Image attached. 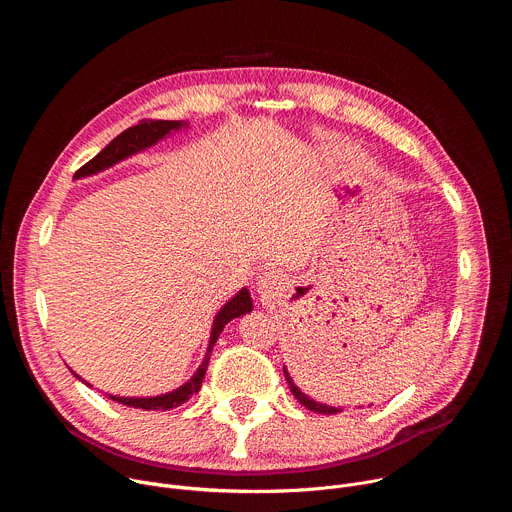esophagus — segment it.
Segmentation results:
<instances>
[{"label": "esophagus", "instance_id": "34e87169", "mask_svg": "<svg viewBox=\"0 0 512 512\" xmlns=\"http://www.w3.org/2000/svg\"><path fill=\"white\" fill-rule=\"evenodd\" d=\"M281 289V277L275 271H265L257 277V294L261 300H271Z\"/></svg>", "mask_w": 512, "mask_h": 512}]
</instances>
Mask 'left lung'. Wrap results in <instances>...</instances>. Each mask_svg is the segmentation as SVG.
Instances as JSON below:
<instances>
[{
    "label": "left lung",
    "mask_w": 512,
    "mask_h": 512,
    "mask_svg": "<svg viewBox=\"0 0 512 512\" xmlns=\"http://www.w3.org/2000/svg\"><path fill=\"white\" fill-rule=\"evenodd\" d=\"M283 375H285V381H287V385H289L291 395H294L306 409H310V411H314V413H322V415H334V413H340V411H342V407H332V405H326V403H320V401L308 397V395L294 383V379L289 377V373H287L285 367H283ZM360 407H362V405H360Z\"/></svg>",
    "instance_id": "1"
}]
</instances>
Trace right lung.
I'll return each mask as SVG.
<instances>
[{
	"mask_svg": "<svg viewBox=\"0 0 512 512\" xmlns=\"http://www.w3.org/2000/svg\"><path fill=\"white\" fill-rule=\"evenodd\" d=\"M190 123L188 121H143L139 125H133L129 129H125L123 133H119L107 148H103L91 162H87L77 174H75V180H81V178H87V176H95L103 170H109L113 168L115 164L135 156V154H141L145 150H150L152 145H156L158 141L182 131V129H188ZM253 310V300H251V294L247 287H241L237 294L216 312L214 320H212V328H210V338H208V346H206V352H204V358L202 362L198 364V369L194 371V375L184 383L180 385L178 389L174 391H168V393H162V395H154V397H119V395H111V393H105L107 399L119 403V405H127V407H133V409H143V411H168V409H174L182 403H186L194 393H198L200 385H202V379L206 375V369H208V360H210V352L218 340V336H221V332L225 330V326L235 320V318H241L245 314H249ZM70 373L75 375L81 383H85L87 387H93L91 383H87L81 375H77L75 371L70 369Z\"/></svg>",
	"mask_w": 512,
	"mask_h": 512,
	"instance_id": "add662e5",
	"label": "right lung"
}]
</instances>
